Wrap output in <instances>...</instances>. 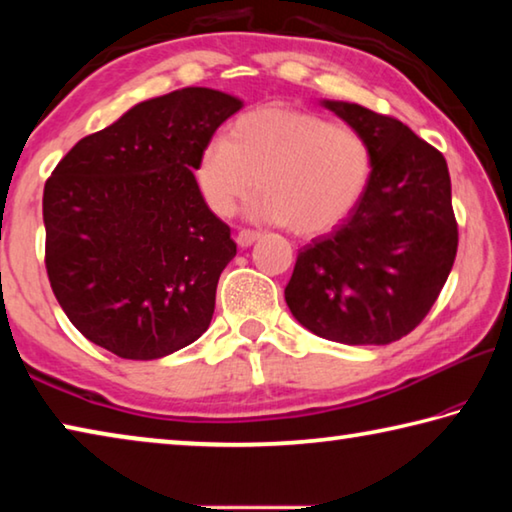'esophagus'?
<instances>
[{"instance_id":"esophagus-1","label":"esophagus","mask_w":512,"mask_h":512,"mask_svg":"<svg viewBox=\"0 0 512 512\" xmlns=\"http://www.w3.org/2000/svg\"><path fill=\"white\" fill-rule=\"evenodd\" d=\"M257 239H259V232H255V230H239L237 244H239L241 248H248V246H253Z\"/></svg>"}]
</instances>
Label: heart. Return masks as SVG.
Listing matches in <instances>:
<instances>
[{
  "mask_svg": "<svg viewBox=\"0 0 512 512\" xmlns=\"http://www.w3.org/2000/svg\"><path fill=\"white\" fill-rule=\"evenodd\" d=\"M370 149L350 128L316 112L264 106L237 117L228 137H212L196 162L205 205L228 219L253 189L250 216L287 223L300 237L325 235L361 201Z\"/></svg>",
  "mask_w": 512,
  "mask_h": 512,
  "instance_id": "b5f03b06",
  "label": "heart"
}]
</instances>
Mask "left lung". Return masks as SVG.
I'll list each match as a JSON object with an SVG mask.
<instances>
[{
	"label": "left lung",
	"mask_w": 512,
	"mask_h": 512,
	"mask_svg": "<svg viewBox=\"0 0 512 512\" xmlns=\"http://www.w3.org/2000/svg\"><path fill=\"white\" fill-rule=\"evenodd\" d=\"M320 103L368 144L370 180L348 219L300 248L284 298L298 323L327 341L388 345L422 323L454 266L447 162L400 119Z\"/></svg>",
	"instance_id": "left-lung-1"
}]
</instances>
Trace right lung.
<instances>
[{
  "label": "right lung",
  "instance_id": "1",
  "mask_svg": "<svg viewBox=\"0 0 512 512\" xmlns=\"http://www.w3.org/2000/svg\"><path fill=\"white\" fill-rule=\"evenodd\" d=\"M244 101L183 88L142 101L74 144L42 196L45 264L85 339L151 361L194 343L214 314L230 228L198 192L203 146Z\"/></svg>",
  "mask_w": 512,
  "mask_h": 512
}]
</instances>
